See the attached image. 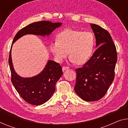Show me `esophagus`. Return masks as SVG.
Listing matches in <instances>:
<instances>
[{
    "mask_svg": "<svg viewBox=\"0 0 128 128\" xmlns=\"http://www.w3.org/2000/svg\"><path fill=\"white\" fill-rule=\"evenodd\" d=\"M68 69H69V67H68V66H63V67H62V71H64L65 70H68Z\"/></svg>",
    "mask_w": 128,
    "mask_h": 128,
    "instance_id": "esophagus-1",
    "label": "esophagus"
}]
</instances>
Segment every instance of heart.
<instances>
[{
  "mask_svg": "<svg viewBox=\"0 0 128 128\" xmlns=\"http://www.w3.org/2000/svg\"><path fill=\"white\" fill-rule=\"evenodd\" d=\"M95 44L91 32L66 29L58 34L57 41L50 43V50L58 62H62L70 52V62L83 65L92 56Z\"/></svg>",
  "mask_w": 128,
  "mask_h": 128,
  "instance_id": "1",
  "label": "heart"
}]
</instances>
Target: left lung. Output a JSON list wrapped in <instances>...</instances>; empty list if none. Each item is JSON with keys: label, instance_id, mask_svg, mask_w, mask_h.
<instances>
[{"label": "left lung", "instance_id": "8db88e82", "mask_svg": "<svg viewBox=\"0 0 128 128\" xmlns=\"http://www.w3.org/2000/svg\"><path fill=\"white\" fill-rule=\"evenodd\" d=\"M98 48L82 68L76 70L74 90L81 99L87 102L100 100L112 84L117 60V51L109 33L100 26L90 24Z\"/></svg>", "mask_w": 128, "mask_h": 128}]
</instances>
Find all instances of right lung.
<instances>
[{
    "label": "right lung",
    "instance_id": "right-lung-1",
    "mask_svg": "<svg viewBox=\"0 0 128 128\" xmlns=\"http://www.w3.org/2000/svg\"><path fill=\"white\" fill-rule=\"evenodd\" d=\"M62 24V23H52L46 20L34 22L20 30L13 40L8 58L11 82L20 96L33 105H40L51 98L56 89V83L63 74L62 68L58 62L49 60L44 70L38 75L30 78L21 77L16 74L13 66L11 58L12 44L27 34L49 36Z\"/></svg>",
    "mask_w": 128,
    "mask_h": 128
}]
</instances>
